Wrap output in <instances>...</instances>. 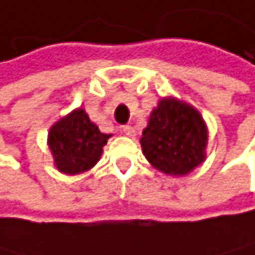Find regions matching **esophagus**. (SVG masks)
Wrapping results in <instances>:
<instances>
[{
	"label": "esophagus",
	"mask_w": 255,
	"mask_h": 255,
	"mask_svg": "<svg viewBox=\"0 0 255 255\" xmlns=\"http://www.w3.org/2000/svg\"><path fill=\"white\" fill-rule=\"evenodd\" d=\"M122 131H124V134H127V136H130V138H133V136H134V133H136L131 125H124V127H122Z\"/></svg>",
	"instance_id": "34e87169"
}]
</instances>
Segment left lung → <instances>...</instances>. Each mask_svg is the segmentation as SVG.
I'll return each instance as SVG.
<instances>
[{"instance_id": "8db88e82", "label": "left lung", "mask_w": 255, "mask_h": 255, "mask_svg": "<svg viewBox=\"0 0 255 255\" xmlns=\"http://www.w3.org/2000/svg\"><path fill=\"white\" fill-rule=\"evenodd\" d=\"M142 154L158 171L184 176L206 158L208 128L198 111L176 98H162L141 136Z\"/></svg>"}]
</instances>
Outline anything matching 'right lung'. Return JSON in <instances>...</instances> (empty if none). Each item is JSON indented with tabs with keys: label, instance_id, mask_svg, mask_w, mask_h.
<instances>
[{
	"label": "right lung",
	"instance_id": "right-lung-1",
	"mask_svg": "<svg viewBox=\"0 0 255 255\" xmlns=\"http://www.w3.org/2000/svg\"><path fill=\"white\" fill-rule=\"evenodd\" d=\"M109 136L79 108L50 127L47 144L58 171L79 174L97 165Z\"/></svg>",
	"mask_w": 255,
	"mask_h": 255
}]
</instances>
